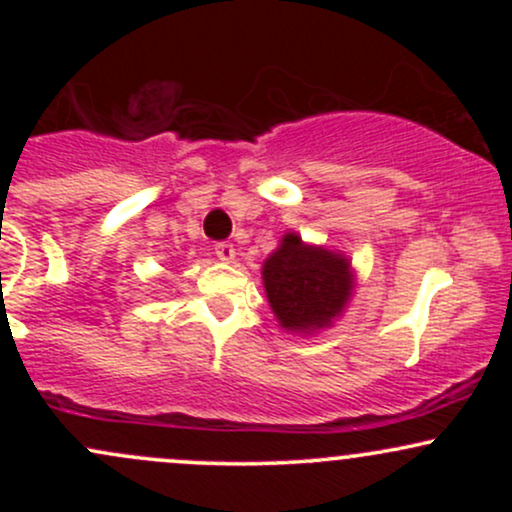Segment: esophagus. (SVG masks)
Returning a JSON list of instances; mask_svg holds the SVG:
<instances>
[{"label":"esophagus","instance_id":"1","mask_svg":"<svg viewBox=\"0 0 512 512\" xmlns=\"http://www.w3.org/2000/svg\"><path fill=\"white\" fill-rule=\"evenodd\" d=\"M214 252H216V257H219V260H223V262H231L233 257H236V248H233L228 240H221V243H216Z\"/></svg>","mask_w":512,"mask_h":512}]
</instances>
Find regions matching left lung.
Listing matches in <instances>:
<instances>
[{"instance_id": "8db88e82", "label": "left lung", "mask_w": 512, "mask_h": 512, "mask_svg": "<svg viewBox=\"0 0 512 512\" xmlns=\"http://www.w3.org/2000/svg\"><path fill=\"white\" fill-rule=\"evenodd\" d=\"M264 289L281 327L310 332L327 327L351 296L349 262L325 248L305 245L296 233L281 240L262 269Z\"/></svg>"}]
</instances>
